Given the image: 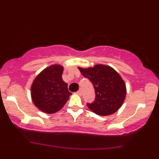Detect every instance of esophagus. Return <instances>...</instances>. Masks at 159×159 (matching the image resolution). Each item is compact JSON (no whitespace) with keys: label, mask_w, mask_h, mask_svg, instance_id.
<instances>
[{"label":"esophagus","mask_w":159,"mask_h":159,"mask_svg":"<svg viewBox=\"0 0 159 159\" xmlns=\"http://www.w3.org/2000/svg\"><path fill=\"white\" fill-rule=\"evenodd\" d=\"M77 93L78 95H79V96H81L82 95V91H81V90H79L78 91L77 93Z\"/></svg>","instance_id":"34e87169"}]
</instances>
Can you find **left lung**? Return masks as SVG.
Returning <instances> with one entry per match:
<instances>
[{
  "label": "left lung",
  "instance_id": "obj_1",
  "mask_svg": "<svg viewBox=\"0 0 159 159\" xmlns=\"http://www.w3.org/2000/svg\"><path fill=\"white\" fill-rule=\"evenodd\" d=\"M78 69L92 82L96 92L94 102L87 105L89 108L100 116H108L119 110L126 96V86L120 74L104 64Z\"/></svg>",
  "mask_w": 159,
  "mask_h": 159
}]
</instances>
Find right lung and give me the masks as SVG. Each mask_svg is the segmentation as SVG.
<instances>
[{"instance_id": "add662e5", "label": "right lung", "mask_w": 159, "mask_h": 159, "mask_svg": "<svg viewBox=\"0 0 159 159\" xmlns=\"http://www.w3.org/2000/svg\"><path fill=\"white\" fill-rule=\"evenodd\" d=\"M63 66L53 64L37 75L30 87L31 99L42 112L52 114L63 108L72 94L62 79Z\"/></svg>"}]
</instances>
